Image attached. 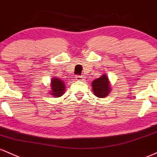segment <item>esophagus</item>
Instances as JSON below:
<instances>
[{
  "label": "esophagus",
  "instance_id": "1",
  "mask_svg": "<svg viewBox=\"0 0 157 157\" xmlns=\"http://www.w3.org/2000/svg\"><path fill=\"white\" fill-rule=\"evenodd\" d=\"M84 76H82V75H76L75 76V79L78 81H83L84 80Z\"/></svg>",
  "mask_w": 157,
  "mask_h": 157
}]
</instances>
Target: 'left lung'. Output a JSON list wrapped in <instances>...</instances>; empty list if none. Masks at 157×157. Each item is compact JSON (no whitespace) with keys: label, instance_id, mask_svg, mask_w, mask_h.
Listing matches in <instances>:
<instances>
[{"label":"left lung","instance_id":"left-lung-1","mask_svg":"<svg viewBox=\"0 0 157 157\" xmlns=\"http://www.w3.org/2000/svg\"><path fill=\"white\" fill-rule=\"evenodd\" d=\"M93 92L98 98H104L108 96L111 88L108 77L104 74L100 78H96L92 82Z\"/></svg>","mask_w":157,"mask_h":157}]
</instances>
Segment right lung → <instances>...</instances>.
Listing matches in <instances>:
<instances>
[{
    "label": "right lung",
    "instance_id": "add662e5",
    "mask_svg": "<svg viewBox=\"0 0 157 157\" xmlns=\"http://www.w3.org/2000/svg\"><path fill=\"white\" fill-rule=\"evenodd\" d=\"M51 92L50 94L55 97H60L64 93L65 84L63 81L56 77H53L51 81Z\"/></svg>",
    "mask_w": 157,
    "mask_h": 157
}]
</instances>
